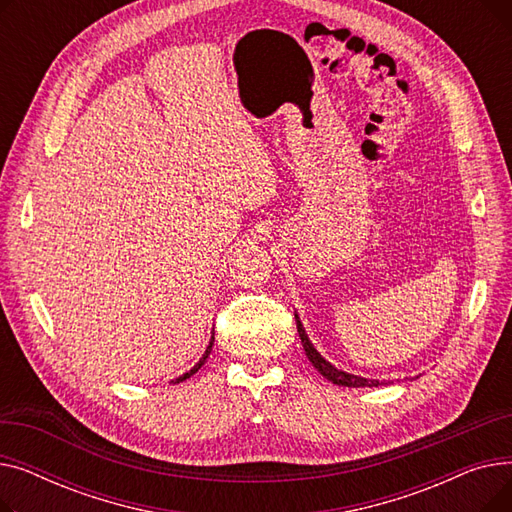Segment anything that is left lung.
Segmentation results:
<instances>
[{"mask_svg": "<svg viewBox=\"0 0 512 512\" xmlns=\"http://www.w3.org/2000/svg\"><path fill=\"white\" fill-rule=\"evenodd\" d=\"M294 319H297V330H299V336H301V342H303V348H305V355L307 359L313 363V367L324 375L326 380H330L332 384L336 386H346V388H375V386H384L386 382H380V380H369V378H361V375H355V373H346L338 367H334L328 359H324L319 355L317 348L313 346V342L309 340L305 328H303V321L301 317L294 313Z\"/></svg>", "mask_w": 512, "mask_h": 512, "instance_id": "1", "label": "left lung"}]
</instances>
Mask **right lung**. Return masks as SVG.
Wrapping results in <instances>:
<instances>
[{"label":"right lung","mask_w":512,"mask_h":512,"mask_svg":"<svg viewBox=\"0 0 512 512\" xmlns=\"http://www.w3.org/2000/svg\"><path fill=\"white\" fill-rule=\"evenodd\" d=\"M213 334H211V340H209V344H207V348H205V353H203V357L193 365V369L191 371H186V373H182V375H178V378L176 380H172V384H180V382H184V380H188V378H191V375L193 373H197L201 367H203V363L207 361V357H209V353H211V346H213Z\"/></svg>","instance_id":"obj_1"}]
</instances>
